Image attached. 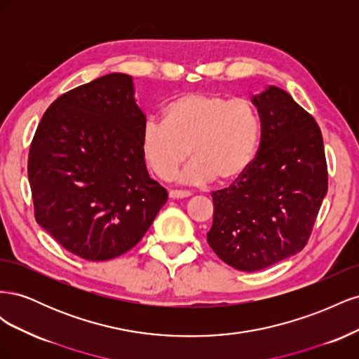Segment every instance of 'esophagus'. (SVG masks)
<instances>
[{
  "label": "esophagus",
  "instance_id": "obj_1",
  "mask_svg": "<svg viewBox=\"0 0 359 359\" xmlns=\"http://www.w3.org/2000/svg\"><path fill=\"white\" fill-rule=\"evenodd\" d=\"M191 193L187 190H170L169 191V198L170 199H184V198H190Z\"/></svg>",
  "mask_w": 359,
  "mask_h": 359
}]
</instances>
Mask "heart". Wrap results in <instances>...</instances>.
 I'll list each match as a JSON object with an SVG mask.
<instances>
[{
  "label": "heart",
  "mask_w": 359,
  "mask_h": 359,
  "mask_svg": "<svg viewBox=\"0 0 359 359\" xmlns=\"http://www.w3.org/2000/svg\"><path fill=\"white\" fill-rule=\"evenodd\" d=\"M260 118L252 102L193 91L165 109V121L148 119L142 153L158 177L169 180L191 157L182 180L220 182L240 178L252 165L260 140Z\"/></svg>",
  "instance_id": "obj_1"
}]
</instances>
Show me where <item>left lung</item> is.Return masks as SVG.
<instances>
[{"instance_id":"8db88e82","label":"left lung","mask_w":359,"mask_h":359,"mask_svg":"<svg viewBox=\"0 0 359 359\" xmlns=\"http://www.w3.org/2000/svg\"><path fill=\"white\" fill-rule=\"evenodd\" d=\"M260 144L250 168L212 191L206 233L224 264L253 273L306 247L328 190L323 139L314 118L277 86L252 97Z\"/></svg>"}]
</instances>
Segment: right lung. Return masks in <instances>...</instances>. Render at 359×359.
Masks as SVG:
<instances>
[{"label": "right lung", "instance_id": "1", "mask_svg": "<svg viewBox=\"0 0 359 359\" xmlns=\"http://www.w3.org/2000/svg\"><path fill=\"white\" fill-rule=\"evenodd\" d=\"M145 123L124 73L70 90L43 114L28 156L34 215L67 252L93 262L121 256L168 202L147 170Z\"/></svg>", "mask_w": 359, "mask_h": 359}]
</instances>
